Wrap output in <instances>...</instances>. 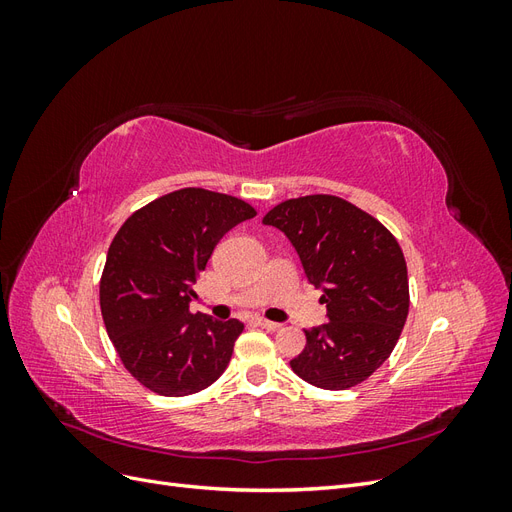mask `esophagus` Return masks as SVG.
<instances>
[{"instance_id": "esophagus-1", "label": "esophagus", "mask_w": 512, "mask_h": 512, "mask_svg": "<svg viewBox=\"0 0 512 512\" xmlns=\"http://www.w3.org/2000/svg\"><path fill=\"white\" fill-rule=\"evenodd\" d=\"M254 324L260 329H267V331H277L282 327L280 322H271V320H265V318H254Z\"/></svg>"}]
</instances>
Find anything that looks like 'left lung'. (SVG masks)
I'll list each match as a JSON object with an SVG mask.
<instances>
[{"label": "left lung", "instance_id": "obj_1", "mask_svg": "<svg viewBox=\"0 0 512 512\" xmlns=\"http://www.w3.org/2000/svg\"><path fill=\"white\" fill-rule=\"evenodd\" d=\"M262 224L280 228L309 284L324 286L329 322L305 331L292 371L327 391L361 384L389 359L408 318V269L393 232L331 194L284 200Z\"/></svg>", "mask_w": 512, "mask_h": 512}]
</instances>
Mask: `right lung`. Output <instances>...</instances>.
Listing matches in <instances>:
<instances>
[{"label":"right lung","instance_id":"1","mask_svg":"<svg viewBox=\"0 0 512 512\" xmlns=\"http://www.w3.org/2000/svg\"><path fill=\"white\" fill-rule=\"evenodd\" d=\"M254 215L241 198L183 188L151 200L117 230L100 309L123 367L145 389L185 397L224 374L243 324L192 314V284L226 232Z\"/></svg>","mask_w":512,"mask_h":512}]
</instances>
